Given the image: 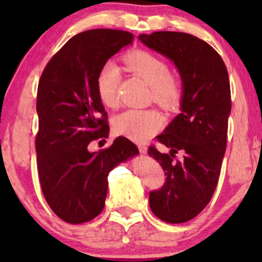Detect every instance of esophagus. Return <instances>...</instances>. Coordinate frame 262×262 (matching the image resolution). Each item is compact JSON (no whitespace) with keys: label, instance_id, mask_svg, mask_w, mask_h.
Returning <instances> with one entry per match:
<instances>
[{"label":"esophagus","instance_id":"esophagus-1","mask_svg":"<svg viewBox=\"0 0 262 262\" xmlns=\"http://www.w3.org/2000/svg\"><path fill=\"white\" fill-rule=\"evenodd\" d=\"M138 149H139L141 154H146V151H148V146L143 145V144H139V145H138Z\"/></svg>","mask_w":262,"mask_h":262}]
</instances>
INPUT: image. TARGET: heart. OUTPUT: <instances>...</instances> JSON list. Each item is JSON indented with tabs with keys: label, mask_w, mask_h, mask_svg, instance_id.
<instances>
[{
	"label": "heart",
	"mask_w": 262,
	"mask_h": 262,
	"mask_svg": "<svg viewBox=\"0 0 262 262\" xmlns=\"http://www.w3.org/2000/svg\"><path fill=\"white\" fill-rule=\"evenodd\" d=\"M132 71L139 75L150 85L151 97L164 107H175L181 100V82L170 75L169 65L161 58L145 50L129 53L124 58ZM121 81L119 68L108 61L100 69L96 79V90L104 106L118 104V86ZM162 118L154 110H129L117 116L113 129L117 134L124 135L135 141H145L161 128Z\"/></svg>",
	"instance_id": "b5f03b06"
}]
</instances>
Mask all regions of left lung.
I'll list each match as a JSON object with an SVG mask.
<instances>
[{
    "label": "left lung",
    "instance_id": "left-lung-1",
    "mask_svg": "<svg viewBox=\"0 0 262 262\" xmlns=\"http://www.w3.org/2000/svg\"><path fill=\"white\" fill-rule=\"evenodd\" d=\"M141 43L171 59L182 80L181 113L156 139L171 149L150 146L165 179L149 194L150 209L161 221L185 223L209 203L221 175L231 110L230 83L223 59L202 39L181 32L139 35ZM181 151L184 158L176 160Z\"/></svg>",
    "mask_w": 262,
    "mask_h": 262
}]
</instances>
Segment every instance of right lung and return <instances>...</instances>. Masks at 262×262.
<instances>
[{
  "label": "right lung",
  "mask_w": 262,
  "mask_h": 262,
  "mask_svg": "<svg viewBox=\"0 0 262 262\" xmlns=\"http://www.w3.org/2000/svg\"><path fill=\"white\" fill-rule=\"evenodd\" d=\"M133 39L132 33L117 29L74 35L49 60L39 80V182L45 201L66 223L81 224L97 217L104 207L110 171L139 152L124 137L106 149L89 150L92 141L107 138L110 130L96 90L98 71Z\"/></svg>",
  "instance_id": "right-lung-1"
}]
</instances>
